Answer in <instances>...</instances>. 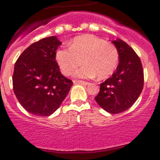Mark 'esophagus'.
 I'll list each match as a JSON object with an SVG mask.
<instances>
[{"mask_svg":"<svg viewBox=\"0 0 160 160\" xmlns=\"http://www.w3.org/2000/svg\"><path fill=\"white\" fill-rule=\"evenodd\" d=\"M73 82L74 83H81V84H83V85H89L90 84V82H85V81H82V80H74L73 81Z\"/></svg>","mask_w":160,"mask_h":160,"instance_id":"esophagus-1","label":"esophagus"}]
</instances>
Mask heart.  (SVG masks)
I'll return each instance as SVG.
<instances>
[{"label": "heart", "mask_w": 160, "mask_h": 160, "mask_svg": "<svg viewBox=\"0 0 160 160\" xmlns=\"http://www.w3.org/2000/svg\"><path fill=\"white\" fill-rule=\"evenodd\" d=\"M55 59L61 72L70 75L76 68L74 76L90 78L97 76L98 79L109 78L116 70L119 61L118 49L114 44L107 42L94 35L76 37L69 44V49H59Z\"/></svg>", "instance_id": "1"}]
</instances>
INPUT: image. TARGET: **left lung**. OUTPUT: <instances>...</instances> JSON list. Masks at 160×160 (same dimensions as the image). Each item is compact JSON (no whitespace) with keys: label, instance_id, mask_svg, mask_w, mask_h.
Masks as SVG:
<instances>
[{"label":"left lung","instance_id":"left-lung-1","mask_svg":"<svg viewBox=\"0 0 160 160\" xmlns=\"http://www.w3.org/2000/svg\"><path fill=\"white\" fill-rule=\"evenodd\" d=\"M119 53L116 71L100 84V91L94 98L103 110L111 114L127 111L138 99L143 88V70L140 58L134 49L123 42L112 41Z\"/></svg>","mask_w":160,"mask_h":160}]
</instances>
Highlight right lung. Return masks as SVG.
<instances>
[{
	"instance_id": "obj_1",
	"label": "right lung",
	"mask_w": 160,
	"mask_h": 160,
	"mask_svg": "<svg viewBox=\"0 0 160 160\" xmlns=\"http://www.w3.org/2000/svg\"><path fill=\"white\" fill-rule=\"evenodd\" d=\"M62 42L51 36L32 43L17 60L12 87L25 111L49 116L66 98L73 82L61 73L55 53Z\"/></svg>"
}]
</instances>
